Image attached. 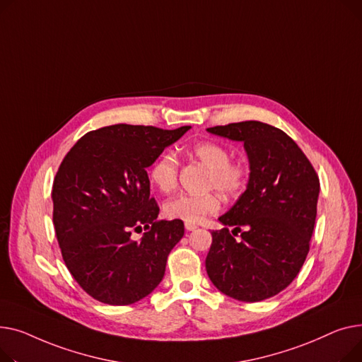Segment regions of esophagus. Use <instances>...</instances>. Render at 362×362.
<instances>
[{"instance_id": "esophagus-1", "label": "esophagus", "mask_w": 362, "mask_h": 362, "mask_svg": "<svg viewBox=\"0 0 362 362\" xmlns=\"http://www.w3.org/2000/svg\"><path fill=\"white\" fill-rule=\"evenodd\" d=\"M185 229H187V230H196V229H197V225H193V223H185Z\"/></svg>"}]
</instances>
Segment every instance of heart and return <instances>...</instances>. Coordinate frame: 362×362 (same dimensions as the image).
I'll return each instance as SVG.
<instances>
[{
  "label": "heart",
  "mask_w": 362,
  "mask_h": 362,
  "mask_svg": "<svg viewBox=\"0 0 362 362\" xmlns=\"http://www.w3.org/2000/svg\"><path fill=\"white\" fill-rule=\"evenodd\" d=\"M189 155L209 168L206 188H216L226 197L237 196L245 188L248 168L241 160H230L226 146L216 141H200L189 148ZM178 169V158L173 152H165L151 166L148 177L162 193H171L177 188ZM219 207L221 200L215 193H181L163 204V214L169 219L197 223L204 216L216 214Z\"/></svg>",
  "instance_id": "1"
}]
</instances>
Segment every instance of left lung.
<instances>
[{
	"label": "left lung",
	"instance_id": "left-lung-1",
	"mask_svg": "<svg viewBox=\"0 0 362 362\" xmlns=\"http://www.w3.org/2000/svg\"><path fill=\"white\" fill-rule=\"evenodd\" d=\"M207 132L243 141L250 163L245 191L219 218L223 228L211 232L207 274L233 300H267L284 291L305 262L320 181L298 144L273 125L243 121ZM238 231L242 238L235 240Z\"/></svg>",
	"mask_w": 362,
	"mask_h": 362
}]
</instances>
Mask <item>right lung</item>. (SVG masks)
Returning <instances> with one entry per match:
<instances>
[{"label":"right lung","instance_id":"1","mask_svg":"<svg viewBox=\"0 0 362 362\" xmlns=\"http://www.w3.org/2000/svg\"><path fill=\"white\" fill-rule=\"evenodd\" d=\"M189 125L162 130L117 124L84 134L59 165L52 185L54 226L62 259L95 300L130 305L160 284L182 221H156L146 168ZM144 227L140 242L131 230Z\"/></svg>","mask_w":362,"mask_h":362}]
</instances>
